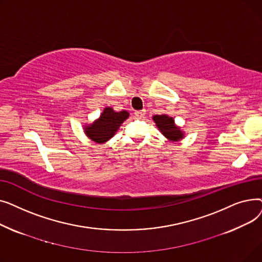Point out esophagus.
Here are the masks:
<instances>
[{"label":"esophagus","mask_w":262,"mask_h":262,"mask_svg":"<svg viewBox=\"0 0 262 262\" xmlns=\"http://www.w3.org/2000/svg\"><path fill=\"white\" fill-rule=\"evenodd\" d=\"M136 117L137 118H143V116L145 115V109H142V110H138V112L135 113Z\"/></svg>","instance_id":"1"}]
</instances>
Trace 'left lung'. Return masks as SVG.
Returning <instances> with one entry per match:
<instances>
[{
  "label": "left lung",
  "mask_w": 262,
  "mask_h": 262,
  "mask_svg": "<svg viewBox=\"0 0 262 262\" xmlns=\"http://www.w3.org/2000/svg\"><path fill=\"white\" fill-rule=\"evenodd\" d=\"M160 133L171 141H180L184 138V133L175 125L174 119L167 115H156L153 117Z\"/></svg>",
  "instance_id": "obj_1"
}]
</instances>
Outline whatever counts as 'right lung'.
<instances>
[{
    "label": "right lung",
    "mask_w": 262,
    "mask_h": 262,
    "mask_svg": "<svg viewBox=\"0 0 262 262\" xmlns=\"http://www.w3.org/2000/svg\"><path fill=\"white\" fill-rule=\"evenodd\" d=\"M128 116L129 114L125 110L116 113L112 107H105L98 120H95L90 125L85 126V134L94 142L104 143L113 138L121 124Z\"/></svg>",
    "instance_id": "obj_1"
}]
</instances>
